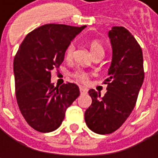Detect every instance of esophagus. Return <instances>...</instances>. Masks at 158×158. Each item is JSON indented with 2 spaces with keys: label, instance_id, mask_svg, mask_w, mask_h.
<instances>
[{
  "label": "esophagus",
  "instance_id": "esophagus-1",
  "mask_svg": "<svg viewBox=\"0 0 158 158\" xmlns=\"http://www.w3.org/2000/svg\"><path fill=\"white\" fill-rule=\"evenodd\" d=\"M87 91H88V89L85 88H83V87H80V93L81 94H86L87 93Z\"/></svg>",
  "mask_w": 158,
  "mask_h": 158
}]
</instances>
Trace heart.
<instances>
[{"label":"heart","mask_w":158,"mask_h":158,"mask_svg":"<svg viewBox=\"0 0 158 158\" xmlns=\"http://www.w3.org/2000/svg\"><path fill=\"white\" fill-rule=\"evenodd\" d=\"M89 50L93 56L97 55V54H105V47L99 40H91L89 44ZM74 51H75V46L73 44H70L69 46H68V47L66 48V51H65L66 60H71ZM75 77L77 80H79L80 82H83V83H86L88 82V74L83 71H77L75 74Z\"/></svg>","instance_id":"obj_1"}]
</instances>
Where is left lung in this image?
Here are the masks:
<instances>
[{
  "instance_id": "left-lung-1",
  "label": "left lung",
  "mask_w": 158,
  "mask_h": 158,
  "mask_svg": "<svg viewBox=\"0 0 158 158\" xmlns=\"http://www.w3.org/2000/svg\"><path fill=\"white\" fill-rule=\"evenodd\" d=\"M112 57L108 69L107 92L103 98L89 90L92 104L84 113L86 125L99 135L112 134L119 128L136 104L144 79L143 51L135 37L124 27L109 31Z\"/></svg>"
}]
</instances>
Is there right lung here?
Returning a JSON list of instances; mask_svg holds the SVG:
<instances>
[{"label":"right lung","mask_w":158,"mask_h":158,"mask_svg":"<svg viewBox=\"0 0 158 158\" xmlns=\"http://www.w3.org/2000/svg\"><path fill=\"white\" fill-rule=\"evenodd\" d=\"M85 27L45 24L28 34L18 48L14 59L15 97L22 115L35 130H56L80 95L75 83L55 87L51 71L59 69L66 48Z\"/></svg>","instance_id":"add662e5"}]
</instances>
